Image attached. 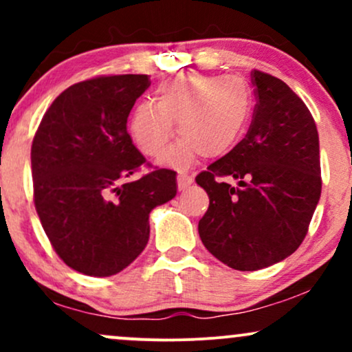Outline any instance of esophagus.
Wrapping results in <instances>:
<instances>
[{
	"instance_id": "34e87169",
	"label": "esophagus",
	"mask_w": 352,
	"mask_h": 352,
	"mask_svg": "<svg viewBox=\"0 0 352 352\" xmlns=\"http://www.w3.org/2000/svg\"><path fill=\"white\" fill-rule=\"evenodd\" d=\"M192 182H193V179L188 175V173L180 172L179 175H177V185H179L180 190H185L187 187H190V185H192Z\"/></svg>"
}]
</instances>
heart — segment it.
I'll use <instances>...</instances> for the list:
<instances>
[{"instance_id":"heart-1","label":"heart","mask_w":352,"mask_h":352,"mask_svg":"<svg viewBox=\"0 0 352 352\" xmlns=\"http://www.w3.org/2000/svg\"><path fill=\"white\" fill-rule=\"evenodd\" d=\"M157 104L140 102L132 111L129 132L144 155L159 159L175 132V147L164 157L173 167L197 159H218L235 147L252 112V91L238 76H177L160 84Z\"/></svg>"}]
</instances>
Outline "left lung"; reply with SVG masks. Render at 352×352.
<instances>
[{
	"mask_svg": "<svg viewBox=\"0 0 352 352\" xmlns=\"http://www.w3.org/2000/svg\"><path fill=\"white\" fill-rule=\"evenodd\" d=\"M252 82L256 106L245 139L195 177L210 199L201 243L238 272L296 252L321 197L318 129L306 104L272 74L253 69Z\"/></svg>",
	"mask_w": 352,
	"mask_h": 352,
	"instance_id": "8db88e82",
	"label": "left lung"
}]
</instances>
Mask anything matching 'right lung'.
<instances>
[{"label":"right lung","mask_w":352,"mask_h":352,"mask_svg":"<svg viewBox=\"0 0 352 352\" xmlns=\"http://www.w3.org/2000/svg\"><path fill=\"white\" fill-rule=\"evenodd\" d=\"M147 74L98 76L60 92L31 147L34 207L69 268L112 276L142 253L148 213L177 193L175 172L151 167L132 144L127 117Z\"/></svg>","instance_id":"right-lung-1"}]
</instances>
